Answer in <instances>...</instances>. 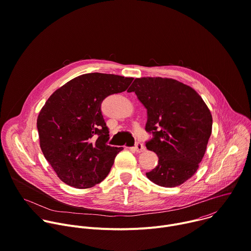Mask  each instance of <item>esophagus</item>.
<instances>
[{"label": "esophagus", "instance_id": "1", "mask_svg": "<svg viewBox=\"0 0 251 251\" xmlns=\"http://www.w3.org/2000/svg\"><path fill=\"white\" fill-rule=\"evenodd\" d=\"M134 149V151H136V152H141V151H144L146 149H145V147H144V145L142 144V143H136V145H135V147L133 148Z\"/></svg>", "mask_w": 251, "mask_h": 251}]
</instances>
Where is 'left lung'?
<instances>
[{
	"instance_id": "1",
	"label": "left lung",
	"mask_w": 251,
	"mask_h": 251,
	"mask_svg": "<svg viewBox=\"0 0 251 251\" xmlns=\"http://www.w3.org/2000/svg\"><path fill=\"white\" fill-rule=\"evenodd\" d=\"M134 92L148 111V150L158 156L147 177L163 187H176L197 172L212 133L213 119L201 97L190 87L162 77L135 78Z\"/></svg>"
}]
</instances>
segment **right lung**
I'll return each mask as SVG.
<instances>
[{
    "label": "right lung",
    "instance_id": "1",
    "mask_svg": "<svg viewBox=\"0 0 251 251\" xmlns=\"http://www.w3.org/2000/svg\"><path fill=\"white\" fill-rule=\"evenodd\" d=\"M133 77L90 73L58 89L37 118L40 148L58 177L75 188H90L109 174L122 147L107 145L109 131L101 102L125 92Z\"/></svg>",
    "mask_w": 251,
    "mask_h": 251
}]
</instances>
